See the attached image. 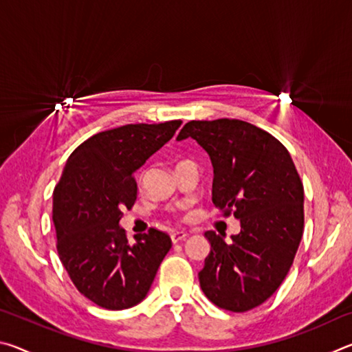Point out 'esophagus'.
Returning a JSON list of instances; mask_svg holds the SVG:
<instances>
[{"mask_svg":"<svg viewBox=\"0 0 352 352\" xmlns=\"http://www.w3.org/2000/svg\"><path fill=\"white\" fill-rule=\"evenodd\" d=\"M186 237H188V234L183 233V231H174V233L170 234V239H172V242H174V243L182 242V241L186 239Z\"/></svg>","mask_w":352,"mask_h":352,"instance_id":"esophagus-1","label":"esophagus"}]
</instances>
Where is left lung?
I'll list each match as a JSON object with an SVG mask.
<instances>
[{"label": "left lung", "instance_id": "left-lung-1", "mask_svg": "<svg viewBox=\"0 0 352 352\" xmlns=\"http://www.w3.org/2000/svg\"><path fill=\"white\" fill-rule=\"evenodd\" d=\"M192 138L210 155L212 204L239 219L241 231H206L211 243L200 287L214 305L245 312L275 294L292 267L305 228V189L290 153L275 136L239 119L190 121L177 140Z\"/></svg>", "mask_w": 352, "mask_h": 352}]
</instances>
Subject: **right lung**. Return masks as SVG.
<instances>
[{
    "mask_svg": "<svg viewBox=\"0 0 352 352\" xmlns=\"http://www.w3.org/2000/svg\"><path fill=\"white\" fill-rule=\"evenodd\" d=\"M182 121L127 124L88 138L69 155L52 194L57 252L80 294L104 309L133 307L147 296L170 237L152 228L127 241L119 220L133 206L135 172Z\"/></svg>",
    "mask_w": 352,
    "mask_h": 352,
    "instance_id": "right-lung-1",
    "label": "right lung"
}]
</instances>
